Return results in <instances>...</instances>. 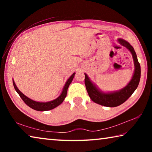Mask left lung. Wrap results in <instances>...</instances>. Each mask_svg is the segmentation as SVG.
Masks as SVG:
<instances>
[{"mask_svg": "<svg viewBox=\"0 0 152 152\" xmlns=\"http://www.w3.org/2000/svg\"><path fill=\"white\" fill-rule=\"evenodd\" d=\"M118 42L121 45L127 48L132 53L133 61H134L135 70L133 77L128 84L124 88L118 91L113 92H104L97 88L90 80L86 74L85 75V86L90 98L95 103L104 107H115L123 104L129 98L139 85L141 77V67L137 60V57L134 49L127 41L119 39Z\"/></svg>", "mask_w": 152, "mask_h": 152, "instance_id": "left-lung-1", "label": "left lung"}]
</instances>
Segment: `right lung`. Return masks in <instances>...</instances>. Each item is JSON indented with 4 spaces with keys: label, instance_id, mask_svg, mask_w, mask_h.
Masks as SVG:
<instances>
[{
    "label": "right lung",
    "instance_id": "add662e5",
    "mask_svg": "<svg viewBox=\"0 0 152 152\" xmlns=\"http://www.w3.org/2000/svg\"><path fill=\"white\" fill-rule=\"evenodd\" d=\"M75 74H76L75 72L73 73L70 78L68 79V80L66 81L65 85L64 86L62 92H61V94L57 98V99H56L55 100H53V101L45 102H37V101H33V100L30 99L29 98H28L27 96H25V94H23L22 92L18 89L14 80H12V83H13V86L15 91H16L17 93L19 94L20 97L21 98L23 101H24L25 103L26 104L27 106H29V107L31 108V109H34L35 110H38V111H45V110H50L54 109V108H56V107L59 106V105H60L61 102L64 101V99H65L67 95V91H68V87L71 84L72 81Z\"/></svg>",
    "mask_w": 152,
    "mask_h": 152
}]
</instances>
